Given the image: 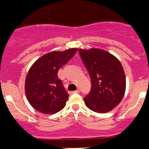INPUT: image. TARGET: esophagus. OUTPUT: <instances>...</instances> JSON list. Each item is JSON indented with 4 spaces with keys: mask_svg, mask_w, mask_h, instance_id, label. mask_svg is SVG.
I'll list each match as a JSON object with an SVG mask.
<instances>
[{
    "mask_svg": "<svg viewBox=\"0 0 149 149\" xmlns=\"http://www.w3.org/2000/svg\"><path fill=\"white\" fill-rule=\"evenodd\" d=\"M79 92H80V91H79V89H77V90H76V91H73V93H76V94H78V93H79Z\"/></svg>",
    "mask_w": 149,
    "mask_h": 149,
    "instance_id": "1",
    "label": "esophagus"
}]
</instances>
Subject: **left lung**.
<instances>
[{
    "label": "left lung",
    "instance_id": "left-lung-1",
    "mask_svg": "<svg viewBox=\"0 0 149 149\" xmlns=\"http://www.w3.org/2000/svg\"><path fill=\"white\" fill-rule=\"evenodd\" d=\"M91 81V89L84 98L88 109L107 113L116 107L125 92L126 79L119 60L98 48L79 49Z\"/></svg>",
    "mask_w": 149,
    "mask_h": 149
}]
</instances>
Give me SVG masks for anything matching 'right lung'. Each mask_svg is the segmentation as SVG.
<instances>
[{"instance_id": "add662e5", "label": "right lung", "mask_w": 149, "mask_h": 149, "mask_svg": "<svg viewBox=\"0 0 149 149\" xmlns=\"http://www.w3.org/2000/svg\"><path fill=\"white\" fill-rule=\"evenodd\" d=\"M77 49L52 51L40 57L31 66L25 80V93L28 102L36 110L52 115L65 106L69 95L58 77V71Z\"/></svg>"}]
</instances>
